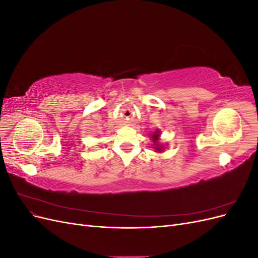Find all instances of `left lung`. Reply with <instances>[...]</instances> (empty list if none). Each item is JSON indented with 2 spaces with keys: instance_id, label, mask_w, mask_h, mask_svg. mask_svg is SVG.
<instances>
[{
  "instance_id": "obj_1",
  "label": "left lung",
  "mask_w": 258,
  "mask_h": 258,
  "mask_svg": "<svg viewBox=\"0 0 258 258\" xmlns=\"http://www.w3.org/2000/svg\"><path fill=\"white\" fill-rule=\"evenodd\" d=\"M159 137H160V132L159 130L155 131V134L152 136V140L154 142V148H155V152H158V153H161L163 151V146L162 144L159 143Z\"/></svg>"
}]
</instances>
